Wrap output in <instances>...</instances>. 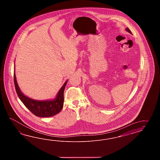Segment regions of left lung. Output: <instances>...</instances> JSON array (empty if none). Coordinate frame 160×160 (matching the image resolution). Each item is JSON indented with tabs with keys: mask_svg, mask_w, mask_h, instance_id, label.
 Listing matches in <instances>:
<instances>
[{
	"mask_svg": "<svg viewBox=\"0 0 160 160\" xmlns=\"http://www.w3.org/2000/svg\"><path fill=\"white\" fill-rule=\"evenodd\" d=\"M125 30H126V31L128 32H129V33H131V34H132V32H131V31L128 28H127L126 29H125Z\"/></svg>",
	"mask_w": 160,
	"mask_h": 160,
	"instance_id": "obj_1",
	"label": "left lung"
}]
</instances>
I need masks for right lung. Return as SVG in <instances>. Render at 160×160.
I'll return each instance as SVG.
<instances>
[{"instance_id": "right-lung-1", "label": "right lung", "mask_w": 160, "mask_h": 160, "mask_svg": "<svg viewBox=\"0 0 160 160\" xmlns=\"http://www.w3.org/2000/svg\"><path fill=\"white\" fill-rule=\"evenodd\" d=\"M14 80L16 92L20 100L23 103V105L36 116L40 117H51L59 113L62 109L64 101L63 92L68 80L65 82L60 90H59L54 99L44 101H39L32 99L25 95L22 92L17 82L15 71L14 73Z\"/></svg>"}]
</instances>
